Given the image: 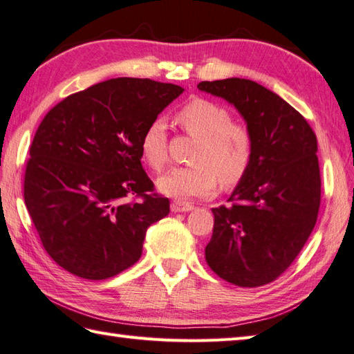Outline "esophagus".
Here are the masks:
<instances>
[{
    "label": "esophagus",
    "instance_id": "34e87169",
    "mask_svg": "<svg viewBox=\"0 0 354 354\" xmlns=\"http://www.w3.org/2000/svg\"><path fill=\"white\" fill-rule=\"evenodd\" d=\"M170 208H171L173 213H189V212H192L194 207L190 205V204H185V202L175 201V202H171Z\"/></svg>",
    "mask_w": 354,
    "mask_h": 354
}]
</instances>
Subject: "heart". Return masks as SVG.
Here are the masks:
<instances>
[{"label":"heart","instance_id":"obj_1","mask_svg":"<svg viewBox=\"0 0 354 354\" xmlns=\"http://www.w3.org/2000/svg\"><path fill=\"white\" fill-rule=\"evenodd\" d=\"M176 122L199 140L193 155L196 165L175 167L164 173L156 181L158 190L175 199H190L213 194L217 178L225 187L242 181L252 161L254 140L245 124L231 122L228 109L196 97L179 109ZM140 152L149 167H164L169 158L164 120L155 118L146 126L140 138Z\"/></svg>","mask_w":354,"mask_h":354}]
</instances>
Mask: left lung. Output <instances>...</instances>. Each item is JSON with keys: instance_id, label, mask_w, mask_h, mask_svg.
Masks as SVG:
<instances>
[{"instance_id": "8db88e82", "label": "left lung", "mask_w": 354, "mask_h": 354, "mask_svg": "<svg viewBox=\"0 0 354 354\" xmlns=\"http://www.w3.org/2000/svg\"><path fill=\"white\" fill-rule=\"evenodd\" d=\"M198 88L234 104L254 140L251 165L231 204L212 209L205 260L225 281L257 288L292 265L317 223V135L297 109L257 82L231 77Z\"/></svg>"}]
</instances>
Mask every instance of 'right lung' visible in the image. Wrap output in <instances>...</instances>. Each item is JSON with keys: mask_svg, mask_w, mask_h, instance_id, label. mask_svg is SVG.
<instances>
[{"mask_svg": "<svg viewBox=\"0 0 354 354\" xmlns=\"http://www.w3.org/2000/svg\"><path fill=\"white\" fill-rule=\"evenodd\" d=\"M183 91L150 79H111L44 117L30 146L24 201L59 266L106 280L138 261L147 228L170 213L142 170L140 138ZM129 196L142 201L124 203Z\"/></svg>", "mask_w": 354, "mask_h": 354, "instance_id": "obj_1", "label": "right lung"}]
</instances>
